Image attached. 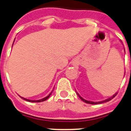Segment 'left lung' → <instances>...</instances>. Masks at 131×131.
Listing matches in <instances>:
<instances>
[{
  "mask_svg": "<svg viewBox=\"0 0 131 131\" xmlns=\"http://www.w3.org/2000/svg\"><path fill=\"white\" fill-rule=\"evenodd\" d=\"M116 94H117V93H115L114 95H113V96L110 97V98L108 99H106V100H103V101H101V102H90V101H88V100H84L83 97H81L80 96V95H79V93H77V95H78V96L80 97V99L82 101H83L84 102L87 103V104H102V103H104V102H108V101H110L112 100V99H113L114 97L116 95Z\"/></svg>",
  "mask_w": 131,
  "mask_h": 131,
  "instance_id": "left-lung-1",
  "label": "left lung"
}]
</instances>
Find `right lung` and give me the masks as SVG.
Masks as SVG:
<instances>
[{
	"instance_id": "right-lung-1",
	"label": "right lung",
	"mask_w": 131,
	"mask_h": 131,
	"mask_svg": "<svg viewBox=\"0 0 131 131\" xmlns=\"http://www.w3.org/2000/svg\"><path fill=\"white\" fill-rule=\"evenodd\" d=\"M51 93H50V94H49L48 96H46V97H44V98L41 99V100H27V99H25V98H24V97H21V98H23V100H25L27 101V102H43V101L46 100L47 99H48L49 97L50 96Z\"/></svg>"
}]
</instances>
